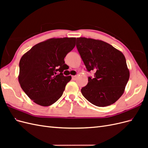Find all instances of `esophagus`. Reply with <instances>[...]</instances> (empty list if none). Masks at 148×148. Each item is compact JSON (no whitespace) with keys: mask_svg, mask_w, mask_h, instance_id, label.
Here are the masks:
<instances>
[{"mask_svg":"<svg viewBox=\"0 0 148 148\" xmlns=\"http://www.w3.org/2000/svg\"><path fill=\"white\" fill-rule=\"evenodd\" d=\"M77 78V75H75V76H72V79H74V80H75Z\"/></svg>","mask_w":148,"mask_h":148,"instance_id":"34e87169","label":"esophagus"}]
</instances>
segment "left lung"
<instances>
[{
    "label": "left lung",
    "instance_id": "8db88e82",
    "mask_svg": "<svg viewBox=\"0 0 148 148\" xmlns=\"http://www.w3.org/2000/svg\"><path fill=\"white\" fill-rule=\"evenodd\" d=\"M77 47L88 71L95 77L81 91L91 104L98 107L113 104L122 96L130 78L123 53L101 40L77 38Z\"/></svg>",
    "mask_w": 148,
    "mask_h": 148
}]
</instances>
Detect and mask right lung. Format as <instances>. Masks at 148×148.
I'll return each instance as SVG.
<instances>
[{"label":"right lung","instance_id":"obj_1","mask_svg":"<svg viewBox=\"0 0 148 148\" xmlns=\"http://www.w3.org/2000/svg\"><path fill=\"white\" fill-rule=\"evenodd\" d=\"M75 41L76 38H51L36 44L21 57L18 82L36 104L51 106L63 95L71 79L62 73L64 58L75 47Z\"/></svg>","mask_w":148,"mask_h":148}]
</instances>
